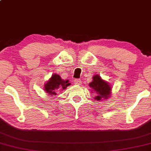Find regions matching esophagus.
<instances>
[{
	"mask_svg": "<svg viewBox=\"0 0 151 151\" xmlns=\"http://www.w3.org/2000/svg\"><path fill=\"white\" fill-rule=\"evenodd\" d=\"M74 83H75L76 85H80L82 84V81H81L80 79H75V80H74Z\"/></svg>",
	"mask_w": 151,
	"mask_h": 151,
	"instance_id": "esophagus-1",
	"label": "esophagus"
}]
</instances>
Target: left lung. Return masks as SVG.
Instances as JSON below:
<instances>
[{
	"mask_svg": "<svg viewBox=\"0 0 151 151\" xmlns=\"http://www.w3.org/2000/svg\"><path fill=\"white\" fill-rule=\"evenodd\" d=\"M89 86L91 87L93 91L97 94V97H95L96 100H101L102 98L108 99V97H110L111 92L110 85L101 80V77L98 75L93 76V82L89 84Z\"/></svg>",
	"mask_w": 151,
	"mask_h": 151,
	"instance_id": "8db88e82",
	"label": "left lung"
}]
</instances>
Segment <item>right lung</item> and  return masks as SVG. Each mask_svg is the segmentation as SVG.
Segmentation results:
<instances>
[{
  "instance_id": "right-lung-1",
  "label": "right lung",
  "mask_w": 151,
  "mask_h": 151,
  "mask_svg": "<svg viewBox=\"0 0 151 151\" xmlns=\"http://www.w3.org/2000/svg\"><path fill=\"white\" fill-rule=\"evenodd\" d=\"M70 85L69 80H63L57 74H54L50 80L45 84V91L50 95H56V93L60 90H64Z\"/></svg>"
}]
</instances>
